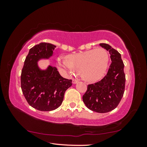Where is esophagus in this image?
Masks as SVG:
<instances>
[{
  "label": "esophagus",
  "instance_id": "34e87169",
  "mask_svg": "<svg viewBox=\"0 0 147 147\" xmlns=\"http://www.w3.org/2000/svg\"><path fill=\"white\" fill-rule=\"evenodd\" d=\"M78 82V81L77 80H76V79H73V84H77Z\"/></svg>",
  "mask_w": 147,
  "mask_h": 147
}]
</instances>
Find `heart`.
<instances>
[{
  "label": "heart",
  "instance_id": "heart-1",
  "mask_svg": "<svg viewBox=\"0 0 147 147\" xmlns=\"http://www.w3.org/2000/svg\"><path fill=\"white\" fill-rule=\"evenodd\" d=\"M109 61L108 54L104 49L98 48L71 55L67 59L59 57L58 64L65 73L73 74L80 72L89 81L98 80L105 74Z\"/></svg>",
  "mask_w": 147,
  "mask_h": 147
}]
</instances>
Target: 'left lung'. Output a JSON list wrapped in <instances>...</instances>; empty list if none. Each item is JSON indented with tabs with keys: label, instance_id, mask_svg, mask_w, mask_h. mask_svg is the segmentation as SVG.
Wrapping results in <instances>:
<instances>
[{
	"label": "left lung",
	"instance_id": "1",
	"mask_svg": "<svg viewBox=\"0 0 147 147\" xmlns=\"http://www.w3.org/2000/svg\"><path fill=\"white\" fill-rule=\"evenodd\" d=\"M110 54L111 63L108 73L100 81L89 84L82 96L87 108L98 113L112 111L119 105L125 88L124 65L120 53L106 43H100Z\"/></svg>",
	"mask_w": 147,
	"mask_h": 147
}]
</instances>
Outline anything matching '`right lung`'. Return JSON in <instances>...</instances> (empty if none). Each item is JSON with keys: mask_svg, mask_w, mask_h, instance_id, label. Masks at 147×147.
Returning <instances> with one entry per match:
<instances>
[{"mask_svg": "<svg viewBox=\"0 0 147 147\" xmlns=\"http://www.w3.org/2000/svg\"><path fill=\"white\" fill-rule=\"evenodd\" d=\"M56 46L41 43L30 49L21 71V86L27 102L39 111L54 110L61 105L65 92L72 86V80L64 78L56 67L49 65L41 70L38 61L53 56Z\"/></svg>", "mask_w": 147, "mask_h": 147, "instance_id": "obj_1", "label": "right lung"}]
</instances>
